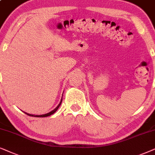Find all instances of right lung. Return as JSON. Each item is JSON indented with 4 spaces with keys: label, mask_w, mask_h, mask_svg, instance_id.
<instances>
[{
    "label": "right lung",
    "mask_w": 155,
    "mask_h": 155,
    "mask_svg": "<svg viewBox=\"0 0 155 155\" xmlns=\"http://www.w3.org/2000/svg\"><path fill=\"white\" fill-rule=\"evenodd\" d=\"M61 102H62V98H61V101H60V103H59V104L58 105V106H57V108H54V109L53 110H51V112H49V113H46V114H42V115H32V114H29V113H25V112H23L25 113V114H27V115H30V116H34V117H47V116H49V115H52V114H54V113L55 112H56V111L58 110V108H59V106H60V105H61Z\"/></svg>",
    "instance_id": "add662e5"
}]
</instances>
